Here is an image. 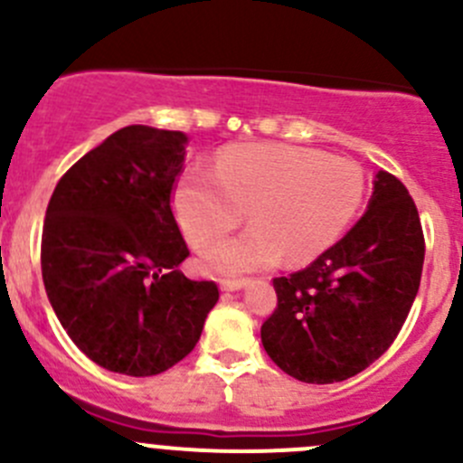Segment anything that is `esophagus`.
Segmentation results:
<instances>
[{
	"instance_id": "1",
	"label": "esophagus",
	"mask_w": 463,
	"mask_h": 463,
	"mask_svg": "<svg viewBox=\"0 0 463 463\" xmlns=\"http://www.w3.org/2000/svg\"><path fill=\"white\" fill-rule=\"evenodd\" d=\"M219 287H222V291H237V288L246 287V279L223 278V279H219Z\"/></svg>"
}]
</instances>
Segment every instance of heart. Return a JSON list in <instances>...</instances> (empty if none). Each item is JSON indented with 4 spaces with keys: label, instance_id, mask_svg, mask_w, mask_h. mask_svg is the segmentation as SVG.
<instances>
[{
    "label": "heart",
    "instance_id": "1",
    "mask_svg": "<svg viewBox=\"0 0 463 463\" xmlns=\"http://www.w3.org/2000/svg\"><path fill=\"white\" fill-rule=\"evenodd\" d=\"M365 172L352 158L279 143L223 152L213 172L193 167L175 188V210L197 250L235 231L249 210L253 228L213 250L219 270H258L282 255L293 264L329 249L356 217Z\"/></svg>",
    "mask_w": 463,
    "mask_h": 463
}]
</instances>
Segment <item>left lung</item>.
<instances>
[{
  "label": "left lung",
  "mask_w": 463,
  "mask_h": 463,
  "mask_svg": "<svg viewBox=\"0 0 463 463\" xmlns=\"http://www.w3.org/2000/svg\"><path fill=\"white\" fill-rule=\"evenodd\" d=\"M421 219L408 188L378 172L367 213L307 269L275 278L261 325L270 361L302 383L347 381L390 349L421 282Z\"/></svg>",
  "instance_id": "8db88e82"
}]
</instances>
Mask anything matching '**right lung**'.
Instances as JSON below:
<instances>
[{"label": "right lung", "instance_id": "obj_1", "mask_svg": "<svg viewBox=\"0 0 463 463\" xmlns=\"http://www.w3.org/2000/svg\"><path fill=\"white\" fill-rule=\"evenodd\" d=\"M184 132L129 125L73 163L51 194L42 279L60 325L109 372L154 376L184 361L219 300L188 279L172 213Z\"/></svg>", "mask_w": 463, "mask_h": 463}]
</instances>
